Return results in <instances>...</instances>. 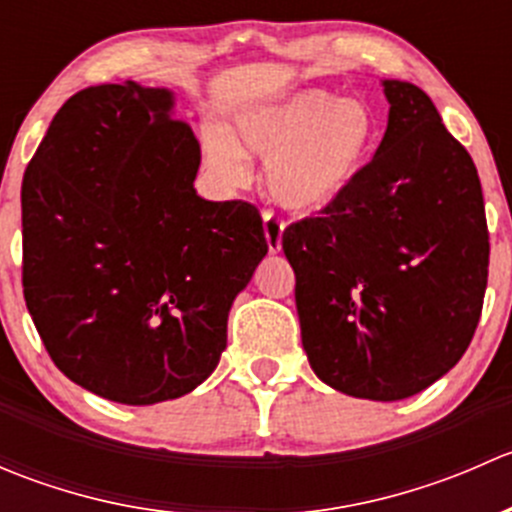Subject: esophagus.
I'll return each mask as SVG.
<instances>
[{"label":"esophagus","mask_w":512,"mask_h":512,"mask_svg":"<svg viewBox=\"0 0 512 512\" xmlns=\"http://www.w3.org/2000/svg\"><path fill=\"white\" fill-rule=\"evenodd\" d=\"M282 227L285 225H282L275 215L265 213V237H267V247H270V252L282 250Z\"/></svg>","instance_id":"34e87169"}]
</instances>
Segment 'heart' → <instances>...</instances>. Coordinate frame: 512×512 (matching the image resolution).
<instances>
[{
  "mask_svg": "<svg viewBox=\"0 0 512 512\" xmlns=\"http://www.w3.org/2000/svg\"><path fill=\"white\" fill-rule=\"evenodd\" d=\"M379 138L381 123L369 103L299 91L242 113L235 138L210 131L205 163L227 188H242L252 178L250 156L267 158L270 198L289 213L314 215L332 208L359 180Z\"/></svg>",
  "mask_w": 512,
  "mask_h": 512,
  "instance_id": "heart-1",
  "label": "heart"
}]
</instances>
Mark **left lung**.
Segmentation results:
<instances>
[{
  "mask_svg": "<svg viewBox=\"0 0 512 512\" xmlns=\"http://www.w3.org/2000/svg\"><path fill=\"white\" fill-rule=\"evenodd\" d=\"M389 126L359 180L282 232L302 347L342 394L409 399L476 334L490 237L478 170L433 101L384 81Z\"/></svg>",
  "mask_w": 512,
  "mask_h": 512,
  "instance_id": "left-lung-1",
  "label": "left lung"
}]
</instances>
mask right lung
Instances as JSON below:
<instances>
[{
    "label": "right lung",
    "instance_id": "1",
    "mask_svg": "<svg viewBox=\"0 0 512 512\" xmlns=\"http://www.w3.org/2000/svg\"><path fill=\"white\" fill-rule=\"evenodd\" d=\"M168 89L103 84L59 108L22 180V285L51 361L108 401L203 384L267 255L260 210L195 193L200 143Z\"/></svg>",
    "mask_w": 512,
    "mask_h": 512
}]
</instances>
